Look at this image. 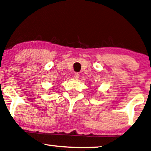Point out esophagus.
<instances>
[{"mask_svg":"<svg viewBox=\"0 0 151 151\" xmlns=\"http://www.w3.org/2000/svg\"><path fill=\"white\" fill-rule=\"evenodd\" d=\"M79 73H75L74 74V77L75 78V79H79Z\"/></svg>","mask_w":151,"mask_h":151,"instance_id":"34e87169","label":"esophagus"}]
</instances>
